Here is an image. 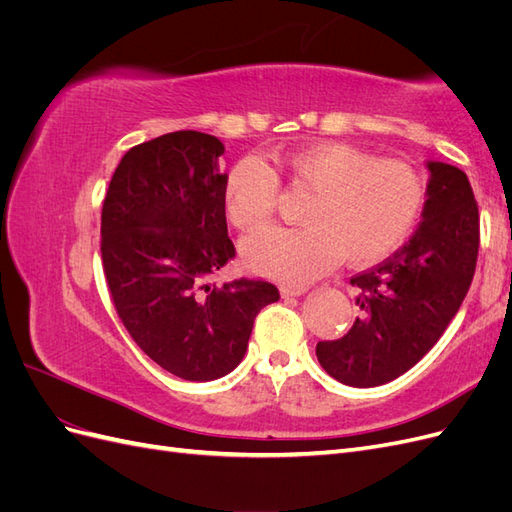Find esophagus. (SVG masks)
Returning <instances> with one entry per match:
<instances>
[{
	"label": "esophagus",
	"instance_id": "obj_1",
	"mask_svg": "<svg viewBox=\"0 0 512 512\" xmlns=\"http://www.w3.org/2000/svg\"><path fill=\"white\" fill-rule=\"evenodd\" d=\"M282 297L288 299V297H301V294L307 292V286H282Z\"/></svg>",
	"mask_w": 512,
	"mask_h": 512
}]
</instances>
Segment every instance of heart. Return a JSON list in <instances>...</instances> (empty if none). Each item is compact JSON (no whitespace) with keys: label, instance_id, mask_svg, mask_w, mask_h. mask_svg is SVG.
Returning <instances> with one entry per match:
<instances>
[{"label":"heart","instance_id":"obj_1","mask_svg":"<svg viewBox=\"0 0 512 512\" xmlns=\"http://www.w3.org/2000/svg\"><path fill=\"white\" fill-rule=\"evenodd\" d=\"M292 190L309 198L301 228H280L243 241L247 269L303 284L339 258L371 265L406 243L425 205V181L408 162L376 158L342 141H322L282 160ZM280 198V179L260 158H243L224 185L228 220L245 232L265 228Z\"/></svg>","mask_w":512,"mask_h":512}]
</instances>
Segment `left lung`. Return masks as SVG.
<instances>
[{
	"label": "left lung",
	"mask_w": 512,
	"mask_h": 512,
	"mask_svg": "<svg viewBox=\"0 0 512 512\" xmlns=\"http://www.w3.org/2000/svg\"><path fill=\"white\" fill-rule=\"evenodd\" d=\"M423 220L382 265L354 275L361 316L335 342H318L335 380L369 389L406 374L436 346L472 284L478 258V205L463 170L427 162Z\"/></svg>",
	"instance_id": "1"
}]
</instances>
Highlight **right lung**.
Instances as JSON below:
<instances>
[{"mask_svg": "<svg viewBox=\"0 0 512 512\" xmlns=\"http://www.w3.org/2000/svg\"><path fill=\"white\" fill-rule=\"evenodd\" d=\"M220 138L181 130L132 147L102 205V267L117 314L151 361L183 380L235 369L254 320L280 290L213 284L235 258L226 228Z\"/></svg>", "mask_w": 512, "mask_h": 512, "instance_id": "add662e5", "label": "right lung"}]
</instances>
